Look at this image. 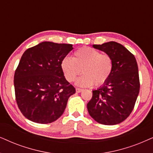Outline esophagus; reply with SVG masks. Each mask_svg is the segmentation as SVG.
Returning a JSON list of instances; mask_svg holds the SVG:
<instances>
[{"mask_svg":"<svg viewBox=\"0 0 153 153\" xmlns=\"http://www.w3.org/2000/svg\"><path fill=\"white\" fill-rule=\"evenodd\" d=\"M75 90H76V91L78 93H80V92H81V91H82V89H80V88H78V87H76Z\"/></svg>","mask_w":153,"mask_h":153,"instance_id":"obj_1","label":"esophagus"}]
</instances>
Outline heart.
Listing matches in <instances>:
<instances>
[{"mask_svg": "<svg viewBox=\"0 0 153 153\" xmlns=\"http://www.w3.org/2000/svg\"><path fill=\"white\" fill-rule=\"evenodd\" d=\"M61 68L67 81L72 82L81 73L77 80L80 87L101 86L108 80L113 68L111 56L90 47H82L74 52L73 58L66 56L62 60Z\"/></svg>", "mask_w": 153, "mask_h": 153, "instance_id": "b5f03b06", "label": "heart"}]
</instances>
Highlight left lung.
<instances>
[{"mask_svg": "<svg viewBox=\"0 0 153 153\" xmlns=\"http://www.w3.org/2000/svg\"><path fill=\"white\" fill-rule=\"evenodd\" d=\"M93 47L111 56L113 68L108 80L92 91L87 110L97 123L117 125L129 117L139 93L137 62L134 54L118 42L111 41Z\"/></svg>", "mask_w": 153, "mask_h": 153, "instance_id": "left-lung-1", "label": "left lung"}]
</instances>
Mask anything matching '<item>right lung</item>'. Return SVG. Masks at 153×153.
I'll return each instance as SVG.
<instances>
[{
	"mask_svg": "<svg viewBox=\"0 0 153 153\" xmlns=\"http://www.w3.org/2000/svg\"><path fill=\"white\" fill-rule=\"evenodd\" d=\"M73 45L42 42L26 50L15 75V99L24 117L48 124L61 117L75 87L65 78L62 60Z\"/></svg>",
	"mask_w": 153,
	"mask_h": 153,
	"instance_id": "1",
	"label": "right lung"
}]
</instances>
